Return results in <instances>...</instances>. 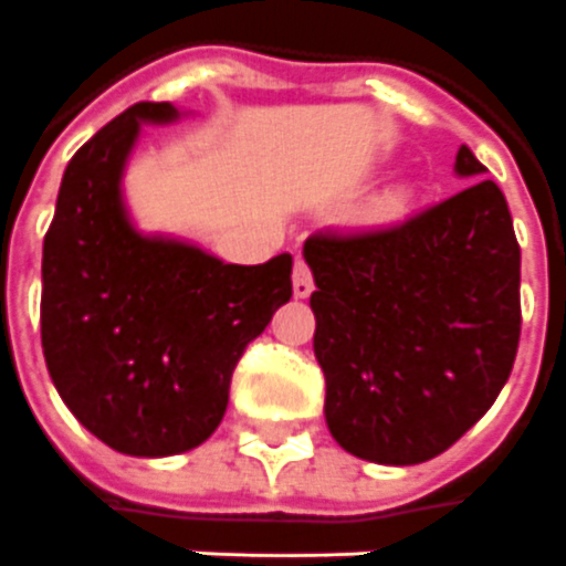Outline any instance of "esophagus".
Masks as SVG:
<instances>
[{"mask_svg": "<svg viewBox=\"0 0 566 566\" xmlns=\"http://www.w3.org/2000/svg\"><path fill=\"white\" fill-rule=\"evenodd\" d=\"M292 292H295V298H307L314 292V274L302 259L295 262V271H292Z\"/></svg>", "mask_w": 566, "mask_h": 566, "instance_id": "1", "label": "esophagus"}]
</instances>
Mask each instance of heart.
<instances>
[{"label":"heart","instance_id":"b5f03b06","mask_svg":"<svg viewBox=\"0 0 566 566\" xmlns=\"http://www.w3.org/2000/svg\"><path fill=\"white\" fill-rule=\"evenodd\" d=\"M405 207H408V188L396 186L384 191V198L378 200V216L380 219H396V216H402Z\"/></svg>","mask_w":566,"mask_h":566}]
</instances>
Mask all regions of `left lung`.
I'll return each mask as SVG.
<instances>
[{
	"label": "left lung",
	"mask_w": 566,
	"mask_h": 566,
	"mask_svg": "<svg viewBox=\"0 0 566 566\" xmlns=\"http://www.w3.org/2000/svg\"><path fill=\"white\" fill-rule=\"evenodd\" d=\"M469 186L396 228L314 234V354L326 423L359 460L415 467L448 451L509 380L521 250L503 191L460 146Z\"/></svg>",
	"instance_id": "left-lung-1"
}]
</instances>
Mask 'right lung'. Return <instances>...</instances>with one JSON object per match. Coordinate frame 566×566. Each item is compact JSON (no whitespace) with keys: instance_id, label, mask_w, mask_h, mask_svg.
<instances>
[{"instance_id":"right-lung-1","label":"right lung","mask_w":566,"mask_h":566,"mask_svg":"<svg viewBox=\"0 0 566 566\" xmlns=\"http://www.w3.org/2000/svg\"><path fill=\"white\" fill-rule=\"evenodd\" d=\"M182 115L136 103L91 136L66 164L42 247L48 375L84 430L130 457L207 442L247 344L292 298L290 252L226 264L134 226L124 170L139 130Z\"/></svg>"}]
</instances>
